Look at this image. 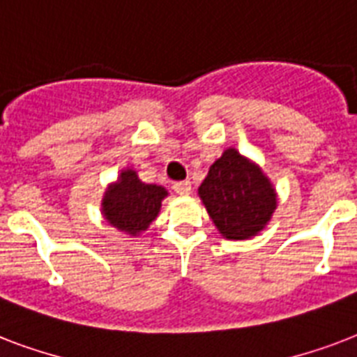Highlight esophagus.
Returning a JSON list of instances; mask_svg holds the SVG:
<instances>
[{
	"label": "esophagus",
	"mask_w": 357,
	"mask_h": 357,
	"mask_svg": "<svg viewBox=\"0 0 357 357\" xmlns=\"http://www.w3.org/2000/svg\"><path fill=\"white\" fill-rule=\"evenodd\" d=\"M172 189L176 190L178 195L187 196V195H189V192H190V181H176V183H174Z\"/></svg>",
	"instance_id": "1"
}]
</instances>
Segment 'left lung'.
<instances>
[{
	"mask_svg": "<svg viewBox=\"0 0 357 357\" xmlns=\"http://www.w3.org/2000/svg\"><path fill=\"white\" fill-rule=\"evenodd\" d=\"M198 195L218 231L229 241L255 237L276 209L271 179L235 148L224 150L209 167Z\"/></svg>",
	"mask_w": 357,
	"mask_h": 357,
	"instance_id": "1",
	"label": "left lung"
}]
</instances>
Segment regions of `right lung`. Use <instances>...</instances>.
<instances>
[{"label": "right lung", "mask_w": 357, "mask_h": 357, "mask_svg": "<svg viewBox=\"0 0 357 357\" xmlns=\"http://www.w3.org/2000/svg\"><path fill=\"white\" fill-rule=\"evenodd\" d=\"M167 196L165 187L142 183L135 170L126 168L105 190L102 213L111 226L135 237L150 228L161 211V202Z\"/></svg>", "instance_id": "1"}]
</instances>
